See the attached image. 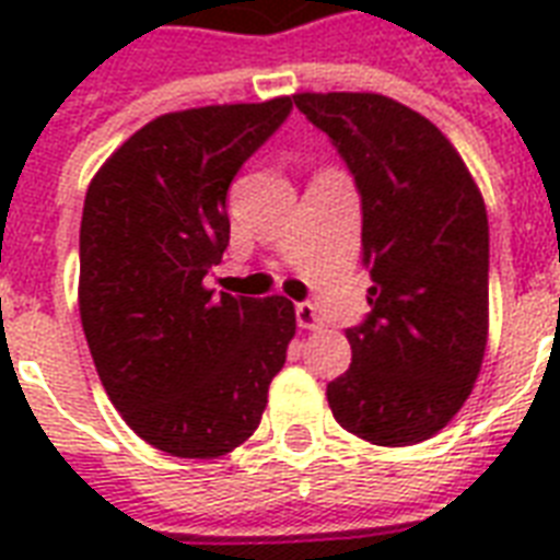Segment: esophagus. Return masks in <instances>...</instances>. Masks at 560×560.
I'll use <instances>...</instances> for the list:
<instances>
[{
	"mask_svg": "<svg viewBox=\"0 0 560 560\" xmlns=\"http://www.w3.org/2000/svg\"><path fill=\"white\" fill-rule=\"evenodd\" d=\"M296 323H299V328H305V331H323V328H325L323 316H319V311H316L311 302H299V305H296Z\"/></svg>",
	"mask_w": 560,
	"mask_h": 560,
	"instance_id": "esophagus-1",
	"label": "esophagus"
}]
</instances>
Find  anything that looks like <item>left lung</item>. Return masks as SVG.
I'll return each instance as SVG.
<instances>
[{"instance_id":"obj_1","label":"left lung","mask_w":560,"mask_h":560,"mask_svg":"<svg viewBox=\"0 0 560 560\" xmlns=\"http://www.w3.org/2000/svg\"><path fill=\"white\" fill-rule=\"evenodd\" d=\"M363 197L369 305L351 369L328 383L334 418L363 442L407 447L468 400L488 342V214L459 151L377 92H296Z\"/></svg>"}]
</instances>
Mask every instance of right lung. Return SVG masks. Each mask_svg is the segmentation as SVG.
I'll list each match as a JSON object with an SVG mask.
<instances>
[{
	"instance_id": "add662e5",
	"label": "right lung",
	"mask_w": 560,
	"mask_h": 560,
	"mask_svg": "<svg viewBox=\"0 0 560 560\" xmlns=\"http://www.w3.org/2000/svg\"><path fill=\"white\" fill-rule=\"evenodd\" d=\"M293 98L153 118L98 168L81 218L78 305L98 377L139 439L218 459L261 424L296 311L229 296L206 272L229 246L226 191Z\"/></svg>"
}]
</instances>
